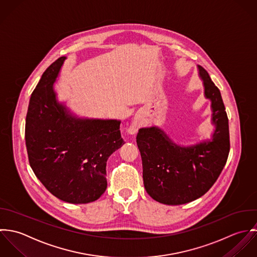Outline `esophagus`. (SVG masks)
Segmentation results:
<instances>
[{
	"mask_svg": "<svg viewBox=\"0 0 257 257\" xmlns=\"http://www.w3.org/2000/svg\"><path fill=\"white\" fill-rule=\"evenodd\" d=\"M139 120H138V118H134V120H133V122H132V124L130 125V127H129V129H128V132L130 133V134H136L137 133V131H138V129H139Z\"/></svg>",
	"mask_w": 257,
	"mask_h": 257,
	"instance_id": "obj_1",
	"label": "esophagus"
}]
</instances>
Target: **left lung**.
<instances>
[{
  "mask_svg": "<svg viewBox=\"0 0 257 257\" xmlns=\"http://www.w3.org/2000/svg\"><path fill=\"white\" fill-rule=\"evenodd\" d=\"M198 70L205 97L211 103V139L180 146L157 126L141 128L136 137L146 192L164 205H184L204 196L219 177L229 153L228 119L220 91L203 66L198 65Z\"/></svg>",
  "mask_w": 257,
  "mask_h": 257,
  "instance_id": "left-lung-1",
  "label": "left lung"
}]
</instances>
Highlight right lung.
Returning a JSON list of instances; mask_svg holds the SVG:
<instances>
[{"instance_id": "obj_1", "label": "right lung", "mask_w": 257, "mask_h": 257, "mask_svg": "<svg viewBox=\"0 0 257 257\" xmlns=\"http://www.w3.org/2000/svg\"><path fill=\"white\" fill-rule=\"evenodd\" d=\"M65 59L47 68L31 95L26 145L35 175L50 193L66 203L87 204L107 188L106 162L124 144L121 121L80 118L58 102L54 83Z\"/></svg>"}]
</instances>
